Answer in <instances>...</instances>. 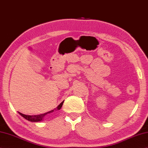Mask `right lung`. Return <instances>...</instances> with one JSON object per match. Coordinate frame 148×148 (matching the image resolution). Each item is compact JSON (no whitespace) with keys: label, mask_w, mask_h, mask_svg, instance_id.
<instances>
[{"label":"right lung","mask_w":148,"mask_h":148,"mask_svg":"<svg viewBox=\"0 0 148 148\" xmlns=\"http://www.w3.org/2000/svg\"><path fill=\"white\" fill-rule=\"evenodd\" d=\"M63 102H64V101H63L60 105L56 108H55L54 110H52L50 111H49V112H47L45 113H43V114H38V115H26V114H22L21 113L18 112V113L21 114L22 117L24 118L25 119H26L27 120L29 121H32V122H38V121H41L43 120V118L45 117V116L48 114V113H52L54 111V110H60L61 108L63 105Z\"/></svg>","instance_id":"1"}]
</instances>
